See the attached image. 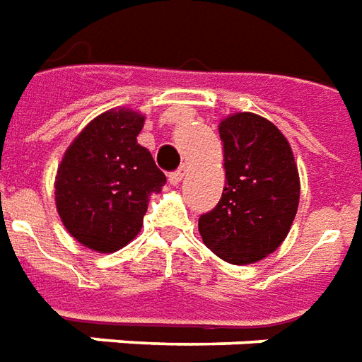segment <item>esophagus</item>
Listing matches in <instances>:
<instances>
[{
  "label": "esophagus",
  "mask_w": 362,
  "mask_h": 362,
  "mask_svg": "<svg viewBox=\"0 0 362 362\" xmlns=\"http://www.w3.org/2000/svg\"><path fill=\"white\" fill-rule=\"evenodd\" d=\"M186 173H188V168H186V167H182V168H178V170H174V173L168 174V182H170L173 186H178V184L184 180Z\"/></svg>",
  "instance_id": "esophagus-1"
}]
</instances>
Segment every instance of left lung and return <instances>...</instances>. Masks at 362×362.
Listing matches in <instances>:
<instances>
[{
  "label": "left lung",
  "instance_id": "8db88e82",
  "mask_svg": "<svg viewBox=\"0 0 362 362\" xmlns=\"http://www.w3.org/2000/svg\"><path fill=\"white\" fill-rule=\"evenodd\" d=\"M218 134L226 186L216 207L199 216V234L226 263H257L280 247L296 218V159L284 134L259 115H232Z\"/></svg>",
  "mask_w": 362,
  "mask_h": 362
}]
</instances>
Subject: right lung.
Returning a JSON list of instances; mask_svg holds the SVG:
<instances>
[{
  "instance_id": "add662e5",
  "label": "right lung",
  "mask_w": 362,
  "mask_h": 362,
  "mask_svg": "<svg viewBox=\"0 0 362 362\" xmlns=\"http://www.w3.org/2000/svg\"><path fill=\"white\" fill-rule=\"evenodd\" d=\"M144 117L130 109L99 115L74 138L57 168L55 203L69 234L98 253L138 235L149 195L167 176L138 144Z\"/></svg>"
}]
</instances>
